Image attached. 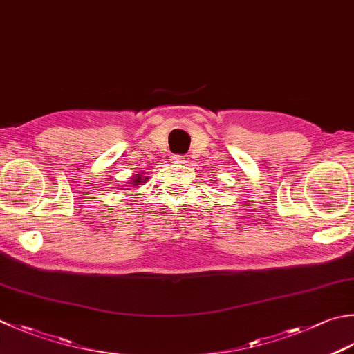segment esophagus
Returning a JSON list of instances; mask_svg holds the SVG:
<instances>
[{
    "label": "esophagus",
    "instance_id": "esophagus-1",
    "mask_svg": "<svg viewBox=\"0 0 354 354\" xmlns=\"http://www.w3.org/2000/svg\"><path fill=\"white\" fill-rule=\"evenodd\" d=\"M171 161L178 164H185L189 159H187L184 155H171Z\"/></svg>",
    "mask_w": 354,
    "mask_h": 354
}]
</instances>
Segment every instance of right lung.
I'll list each match as a JSON object with an SVG mask.
<instances>
[{
	"instance_id": "right-lung-1",
	"label": "right lung",
	"mask_w": 354,
	"mask_h": 354,
	"mask_svg": "<svg viewBox=\"0 0 354 354\" xmlns=\"http://www.w3.org/2000/svg\"><path fill=\"white\" fill-rule=\"evenodd\" d=\"M142 173L144 171H138V173H135V176H131V181L127 183V187H130V190L138 189V187H140V184L147 181L149 176H144Z\"/></svg>"
}]
</instances>
